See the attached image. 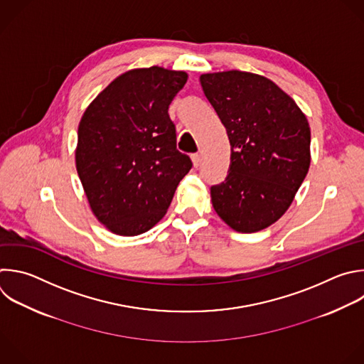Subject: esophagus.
I'll return each instance as SVG.
<instances>
[{
    "label": "esophagus",
    "instance_id": "34e87169",
    "mask_svg": "<svg viewBox=\"0 0 364 364\" xmlns=\"http://www.w3.org/2000/svg\"><path fill=\"white\" fill-rule=\"evenodd\" d=\"M191 160H193V164H194V167L197 168V167L201 164V154H200V153H196V154H193V156H191Z\"/></svg>",
    "mask_w": 364,
    "mask_h": 364
}]
</instances>
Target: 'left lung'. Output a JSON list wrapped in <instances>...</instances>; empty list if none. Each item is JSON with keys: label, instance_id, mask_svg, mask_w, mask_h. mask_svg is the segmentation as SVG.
Instances as JSON below:
<instances>
[{"label": "left lung", "instance_id": "1", "mask_svg": "<svg viewBox=\"0 0 364 364\" xmlns=\"http://www.w3.org/2000/svg\"><path fill=\"white\" fill-rule=\"evenodd\" d=\"M231 146L225 180L211 186L215 213L232 230L260 231L290 207L310 167V127L272 80L245 71L200 77Z\"/></svg>", "mask_w": 364, "mask_h": 364}]
</instances>
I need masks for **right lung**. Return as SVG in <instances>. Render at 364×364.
Listing matches in <instances>:
<instances>
[{"mask_svg":"<svg viewBox=\"0 0 364 364\" xmlns=\"http://www.w3.org/2000/svg\"><path fill=\"white\" fill-rule=\"evenodd\" d=\"M184 71H127L87 107L78 126L77 171L95 217L112 232L139 235L167 213L193 163L177 150L168 107Z\"/></svg>","mask_w":364,"mask_h":364,"instance_id":"right-lung-1","label":"right lung"}]
</instances>
